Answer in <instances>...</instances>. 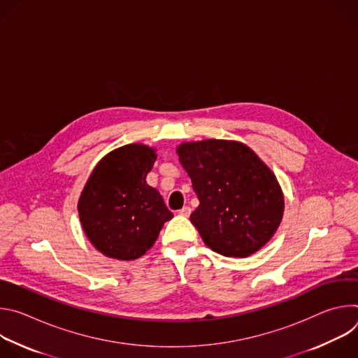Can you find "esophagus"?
<instances>
[{
	"instance_id": "esophagus-1",
	"label": "esophagus",
	"mask_w": 358,
	"mask_h": 358,
	"mask_svg": "<svg viewBox=\"0 0 358 358\" xmlns=\"http://www.w3.org/2000/svg\"><path fill=\"white\" fill-rule=\"evenodd\" d=\"M178 214H180V215H182V217H189V214H191V208H189V207H182V208L178 211Z\"/></svg>"
}]
</instances>
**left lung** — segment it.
Masks as SVG:
<instances>
[{
	"label": "left lung",
	"instance_id": "obj_1",
	"mask_svg": "<svg viewBox=\"0 0 358 358\" xmlns=\"http://www.w3.org/2000/svg\"><path fill=\"white\" fill-rule=\"evenodd\" d=\"M199 199L189 220L202 241L229 258H246L276 232L285 208L275 174L245 144L182 143L177 148Z\"/></svg>",
	"mask_w": 358,
	"mask_h": 358
}]
</instances>
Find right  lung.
Wrapping results in <instances>:
<instances>
[{
    "label": "right lung",
    "instance_id": "obj_1",
    "mask_svg": "<svg viewBox=\"0 0 358 358\" xmlns=\"http://www.w3.org/2000/svg\"><path fill=\"white\" fill-rule=\"evenodd\" d=\"M155 151L143 144L113 150L99 162L82 191L78 203L82 228L109 258H140L173 218L160 192L145 182L157 159Z\"/></svg>",
    "mask_w": 358,
    "mask_h": 358
}]
</instances>
